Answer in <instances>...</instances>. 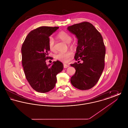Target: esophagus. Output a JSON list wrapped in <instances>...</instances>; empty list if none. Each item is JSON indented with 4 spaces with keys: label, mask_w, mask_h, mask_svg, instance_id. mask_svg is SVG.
<instances>
[{
    "label": "esophagus",
    "mask_w": 128,
    "mask_h": 128,
    "mask_svg": "<svg viewBox=\"0 0 128 128\" xmlns=\"http://www.w3.org/2000/svg\"><path fill=\"white\" fill-rule=\"evenodd\" d=\"M63 66H64V68H65L69 67V65H68V64H63Z\"/></svg>",
    "instance_id": "esophagus-1"
}]
</instances>
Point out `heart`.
<instances>
[{"mask_svg": "<svg viewBox=\"0 0 128 128\" xmlns=\"http://www.w3.org/2000/svg\"><path fill=\"white\" fill-rule=\"evenodd\" d=\"M57 37L66 43H69V45L70 46H73V44H70V43L71 42L72 39V37L66 32L64 31L60 32L58 34ZM48 46L51 51H55V40L52 37H50L49 38ZM72 55V53L70 51H68L66 52H60L56 56V58L60 61L66 62L68 60L69 58Z\"/></svg>", "mask_w": 128, "mask_h": 128, "instance_id": "1", "label": "heart"}]
</instances>
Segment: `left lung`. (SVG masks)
Here are the masks:
<instances>
[{
  "instance_id": "8db88e82",
  "label": "left lung",
  "mask_w": 128,
  "mask_h": 128,
  "mask_svg": "<svg viewBox=\"0 0 128 128\" xmlns=\"http://www.w3.org/2000/svg\"><path fill=\"white\" fill-rule=\"evenodd\" d=\"M67 29L78 39L75 60L83 61L70 64L76 70L70 82L80 90L90 89L97 84L104 67L106 48L103 37L93 25L86 22L68 26Z\"/></svg>"
}]
</instances>
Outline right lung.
<instances>
[{
  "instance_id": "obj_1",
  "label": "right lung",
  "mask_w": 128,
  "mask_h": 128,
  "mask_svg": "<svg viewBox=\"0 0 128 128\" xmlns=\"http://www.w3.org/2000/svg\"><path fill=\"white\" fill-rule=\"evenodd\" d=\"M58 27L41 26L28 34L22 47V64L26 78L31 87L39 92H46L55 87L56 75L63 69L60 61L47 65L49 37Z\"/></svg>"
}]
</instances>
